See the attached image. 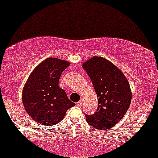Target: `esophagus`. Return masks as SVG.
<instances>
[{
    "mask_svg": "<svg viewBox=\"0 0 158 158\" xmlns=\"http://www.w3.org/2000/svg\"><path fill=\"white\" fill-rule=\"evenodd\" d=\"M82 100H79V101H78L77 103H76V105H77L78 106H82Z\"/></svg>",
    "mask_w": 158,
    "mask_h": 158,
    "instance_id": "esophagus-1",
    "label": "esophagus"
}]
</instances>
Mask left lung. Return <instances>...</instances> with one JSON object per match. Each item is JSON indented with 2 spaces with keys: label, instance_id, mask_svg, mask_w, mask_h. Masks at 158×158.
Listing matches in <instances>:
<instances>
[{
  "label": "left lung",
  "instance_id": "8db88e82",
  "mask_svg": "<svg viewBox=\"0 0 158 158\" xmlns=\"http://www.w3.org/2000/svg\"><path fill=\"white\" fill-rule=\"evenodd\" d=\"M82 67L91 79L98 99V110L93 115L85 114L86 121L101 131L113 127L131 105L132 94L127 79L115 65L102 57H93Z\"/></svg>",
  "mask_w": 158,
  "mask_h": 158
}]
</instances>
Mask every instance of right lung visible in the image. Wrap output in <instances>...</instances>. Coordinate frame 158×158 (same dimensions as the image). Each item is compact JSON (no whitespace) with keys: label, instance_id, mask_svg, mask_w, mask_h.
I'll return each mask as SVG.
<instances>
[{"label":"right lung","instance_id":"obj_1","mask_svg":"<svg viewBox=\"0 0 158 158\" xmlns=\"http://www.w3.org/2000/svg\"><path fill=\"white\" fill-rule=\"evenodd\" d=\"M69 65L66 60L48 58L33 70L24 86L22 102L26 112L41 125L58 124L67 110L75 106L58 86L60 75Z\"/></svg>","mask_w":158,"mask_h":158}]
</instances>
